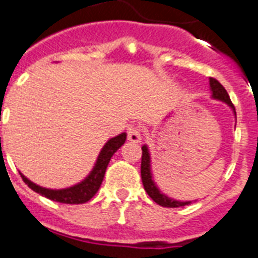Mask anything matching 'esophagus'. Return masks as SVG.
I'll list each match as a JSON object with an SVG mask.
<instances>
[{
  "label": "esophagus",
  "instance_id": "obj_1",
  "mask_svg": "<svg viewBox=\"0 0 258 258\" xmlns=\"http://www.w3.org/2000/svg\"><path fill=\"white\" fill-rule=\"evenodd\" d=\"M127 138H128L130 142L133 143H139L142 140V133H140V128L138 125H131L127 130Z\"/></svg>",
  "mask_w": 258,
  "mask_h": 258
}]
</instances>
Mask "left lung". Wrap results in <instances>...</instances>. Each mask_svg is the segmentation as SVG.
I'll return each mask as SVG.
<instances>
[{"label": "left lung", "mask_w": 258, "mask_h": 258, "mask_svg": "<svg viewBox=\"0 0 258 258\" xmlns=\"http://www.w3.org/2000/svg\"><path fill=\"white\" fill-rule=\"evenodd\" d=\"M209 87H211V93H212V98L220 102H224L227 103L231 110L233 111L234 118H236V110H234V106L232 104L231 98L228 95L227 90L224 89L223 85L220 83L219 81H216L215 78H209ZM142 167H140V173H142V181H143L144 189L148 194L152 200H154L156 204L162 205V207H167V208H179V207H184V205L190 204L192 202H180L176 199L168 198L167 195L163 194L162 190L159 189V187L155 183L154 176H152V169H151V154L150 150H148L147 144H144L142 147Z\"/></svg>", "instance_id": "left-lung-1"}]
</instances>
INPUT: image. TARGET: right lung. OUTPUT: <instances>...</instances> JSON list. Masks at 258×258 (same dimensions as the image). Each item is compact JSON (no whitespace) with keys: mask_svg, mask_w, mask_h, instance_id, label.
<instances>
[{"mask_svg":"<svg viewBox=\"0 0 258 258\" xmlns=\"http://www.w3.org/2000/svg\"><path fill=\"white\" fill-rule=\"evenodd\" d=\"M125 138H127V134L122 133L118 136H114L110 140H107V143L104 144L103 148L100 150L95 164H94L89 175L82 181L77 183L75 185H71V187L62 188V189H50V188L37 185L21 172L20 175L22 180L27 184V187L31 188L37 194L53 200V202L63 203V204H83V203L89 202L90 199H93L94 195L98 192L100 184L103 181L104 173H106V169H107V165L112 158V155L124 144Z\"/></svg>","mask_w":258,"mask_h":258,"instance_id":"right-lung-1","label":"right lung"}]
</instances>
